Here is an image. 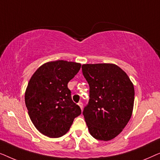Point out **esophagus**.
<instances>
[{"label":"esophagus","mask_w":160,"mask_h":160,"mask_svg":"<svg viewBox=\"0 0 160 160\" xmlns=\"http://www.w3.org/2000/svg\"><path fill=\"white\" fill-rule=\"evenodd\" d=\"M78 106H79L80 108H81V109H82V108H83V103H82V102H79L78 103Z\"/></svg>","instance_id":"34e87169"}]
</instances>
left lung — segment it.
Returning a JSON list of instances; mask_svg holds the SVG:
<instances>
[{"instance_id":"obj_1","label":"left lung","mask_w":160,"mask_h":160,"mask_svg":"<svg viewBox=\"0 0 160 160\" xmlns=\"http://www.w3.org/2000/svg\"><path fill=\"white\" fill-rule=\"evenodd\" d=\"M82 73L89 86V100L83 111L92 136L110 141L125 128L132 116L134 86L114 64H84Z\"/></svg>"}]
</instances>
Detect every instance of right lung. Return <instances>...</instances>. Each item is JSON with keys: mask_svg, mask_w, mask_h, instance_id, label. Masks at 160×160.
Wrapping results in <instances>:
<instances>
[{"mask_svg": "<svg viewBox=\"0 0 160 160\" xmlns=\"http://www.w3.org/2000/svg\"><path fill=\"white\" fill-rule=\"evenodd\" d=\"M80 63L53 61L39 67L30 78L25 101L32 124L41 133L59 138L69 130L82 113L73 102L68 83L81 68Z\"/></svg>", "mask_w": 160, "mask_h": 160, "instance_id": "1", "label": "right lung"}]
</instances>
